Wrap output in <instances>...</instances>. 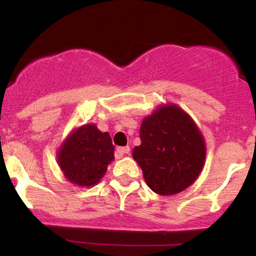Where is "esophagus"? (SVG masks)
Here are the masks:
<instances>
[{"label":"esophagus","instance_id":"1","mask_svg":"<svg viewBox=\"0 0 256 256\" xmlns=\"http://www.w3.org/2000/svg\"><path fill=\"white\" fill-rule=\"evenodd\" d=\"M128 152H130V146H118L116 149V156L120 158H122V155L128 154Z\"/></svg>","mask_w":256,"mask_h":256}]
</instances>
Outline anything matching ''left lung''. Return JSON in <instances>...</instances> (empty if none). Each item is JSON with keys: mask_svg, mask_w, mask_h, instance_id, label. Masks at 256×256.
Here are the masks:
<instances>
[{"mask_svg": "<svg viewBox=\"0 0 256 256\" xmlns=\"http://www.w3.org/2000/svg\"><path fill=\"white\" fill-rule=\"evenodd\" d=\"M140 137L142 143L134 146L132 158L152 192L176 195L198 178L206 160L204 134L177 104H162L146 116Z\"/></svg>", "mask_w": 256, "mask_h": 256, "instance_id": "left-lung-1", "label": "left lung"}]
</instances>
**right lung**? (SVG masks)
Here are the masks:
<instances>
[{"mask_svg": "<svg viewBox=\"0 0 256 256\" xmlns=\"http://www.w3.org/2000/svg\"><path fill=\"white\" fill-rule=\"evenodd\" d=\"M56 156L67 180L89 188L104 178L114 160V146L108 132L100 131L95 124H85L70 132Z\"/></svg>", "mask_w": 256, "mask_h": 256, "instance_id": "obj_1", "label": "right lung"}]
</instances>
